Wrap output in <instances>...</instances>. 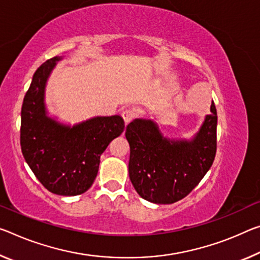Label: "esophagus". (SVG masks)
I'll list each match as a JSON object with an SVG mask.
<instances>
[{
    "label": "esophagus",
    "instance_id": "obj_1",
    "mask_svg": "<svg viewBox=\"0 0 260 260\" xmlns=\"http://www.w3.org/2000/svg\"><path fill=\"white\" fill-rule=\"evenodd\" d=\"M121 115H122V118H123V120H125V122L128 123L132 120V119L135 117V112H134V110H132V109H125L122 111Z\"/></svg>",
    "mask_w": 260,
    "mask_h": 260
}]
</instances>
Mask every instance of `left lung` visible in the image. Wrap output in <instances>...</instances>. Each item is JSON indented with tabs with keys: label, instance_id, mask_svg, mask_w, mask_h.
I'll list each match as a JSON object with an SVG mask.
<instances>
[{
	"label": "left lung",
	"instance_id": "left-lung-1",
	"mask_svg": "<svg viewBox=\"0 0 260 260\" xmlns=\"http://www.w3.org/2000/svg\"><path fill=\"white\" fill-rule=\"evenodd\" d=\"M216 109L191 139L164 137L152 119L137 118L126 127L131 147L129 179L139 196L158 205L186 197L211 169L216 152Z\"/></svg>",
	"mask_w": 260,
	"mask_h": 260
}]
</instances>
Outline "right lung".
<instances>
[{"mask_svg": "<svg viewBox=\"0 0 260 260\" xmlns=\"http://www.w3.org/2000/svg\"><path fill=\"white\" fill-rule=\"evenodd\" d=\"M62 59L47 60L32 77L20 114V147L32 172L49 192L73 197L93 184L101 155L122 133L125 122L118 114L96 115L72 126L48 114L46 84Z\"/></svg>", "mask_w": 260, "mask_h": 260, "instance_id": "add662e5", "label": "right lung"}]
</instances>
